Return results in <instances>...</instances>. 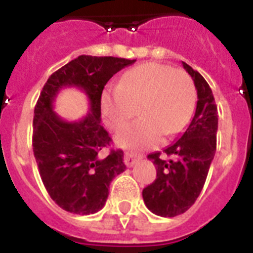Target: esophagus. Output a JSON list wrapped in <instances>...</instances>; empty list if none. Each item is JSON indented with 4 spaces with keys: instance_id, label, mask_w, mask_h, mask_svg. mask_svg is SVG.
Returning <instances> with one entry per match:
<instances>
[{
    "instance_id": "obj_1",
    "label": "esophagus",
    "mask_w": 253,
    "mask_h": 253,
    "mask_svg": "<svg viewBox=\"0 0 253 253\" xmlns=\"http://www.w3.org/2000/svg\"><path fill=\"white\" fill-rule=\"evenodd\" d=\"M139 159H140V156H138V155L132 154V152H126L125 154V164L127 167H132L135 163L139 162Z\"/></svg>"
}]
</instances>
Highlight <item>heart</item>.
I'll return each instance as SVG.
<instances>
[{
	"instance_id": "1",
	"label": "heart",
	"mask_w": 253,
	"mask_h": 253,
	"mask_svg": "<svg viewBox=\"0 0 253 253\" xmlns=\"http://www.w3.org/2000/svg\"><path fill=\"white\" fill-rule=\"evenodd\" d=\"M197 93L188 73L160 63H146L127 71L118 86L106 87L101 110L111 130L118 131L117 144L130 150L155 146L162 134L170 136L188 126L196 107Z\"/></svg>"
}]
</instances>
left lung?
<instances>
[{
  "instance_id": "obj_1",
  "label": "left lung",
  "mask_w": 253,
  "mask_h": 253,
  "mask_svg": "<svg viewBox=\"0 0 253 253\" xmlns=\"http://www.w3.org/2000/svg\"><path fill=\"white\" fill-rule=\"evenodd\" d=\"M197 89L196 114L178 140L160 152L148 155L156 167V180L143 189L148 210L160 216L184 214L200 196L216 150L218 110L212 91L200 73L182 61Z\"/></svg>"
}]
</instances>
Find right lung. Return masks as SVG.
<instances>
[{
  "mask_svg": "<svg viewBox=\"0 0 253 253\" xmlns=\"http://www.w3.org/2000/svg\"><path fill=\"white\" fill-rule=\"evenodd\" d=\"M136 60L81 55L52 73L34 110L33 147L42 181L49 197L65 211L94 214L105 206L110 182L126 169L123 151L111 150V138L101 126V95L115 73ZM75 86L89 99V113L75 123L53 111L63 87Z\"/></svg>",
  "mask_w": 253,
  "mask_h": 253,
  "instance_id": "1",
  "label": "right lung"
}]
</instances>
